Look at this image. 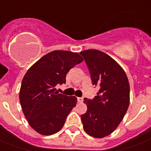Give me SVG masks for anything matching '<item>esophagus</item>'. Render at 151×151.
<instances>
[{
  "label": "esophagus",
  "instance_id": "1",
  "mask_svg": "<svg viewBox=\"0 0 151 151\" xmlns=\"http://www.w3.org/2000/svg\"><path fill=\"white\" fill-rule=\"evenodd\" d=\"M77 100H78V103H82L83 101V97H78V98H77Z\"/></svg>",
  "mask_w": 151,
  "mask_h": 151
}]
</instances>
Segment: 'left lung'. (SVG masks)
<instances>
[{"label": "left lung", "mask_w": 151, "mask_h": 151, "mask_svg": "<svg viewBox=\"0 0 151 151\" xmlns=\"http://www.w3.org/2000/svg\"><path fill=\"white\" fill-rule=\"evenodd\" d=\"M79 54L86 61L93 85L99 86L93 99H84L87 111L81 115L83 129L93 137H105L116 129L127 111L129 81L123 68L104 52L89 49Z\"/></svg>", "instance_id": "left-lung-1"}]
</instances>
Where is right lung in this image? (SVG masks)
I'll list each match as a JSON object with an SVG mask.
<instances>
[{
  "instance_id": "obj_1",
  "label": "right lung",
  "mask_w": 151,
  "mask_h": 151,
  "mask_svg": "<svg viewBox=\"0 0 151 151\" xmlns=\"http://www.w3.org/2000/svg\"><path fill=\"white\" fill-rule=\"evenodd\" d=\"M83 61L77 52L55 50L42 57L24 75L20 103L29 125L38 134L52 135L64 126L77 98L55 92V87L65 83L68 71Z\"/></svg>"
}]
</instances>
